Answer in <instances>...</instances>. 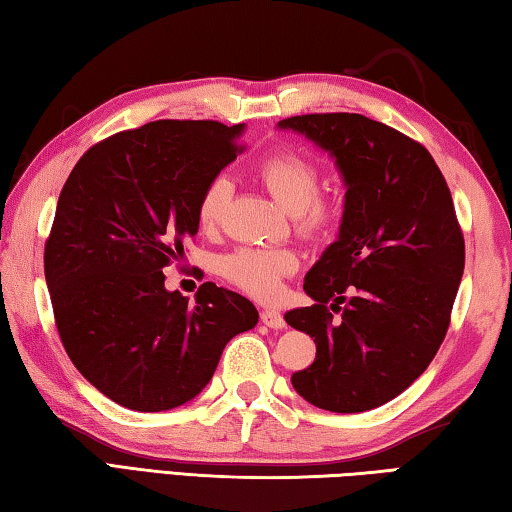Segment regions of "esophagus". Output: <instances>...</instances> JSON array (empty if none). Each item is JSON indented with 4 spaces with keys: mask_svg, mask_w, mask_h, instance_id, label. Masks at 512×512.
Returning <instances> with one entry per match:
<instances>
[{
    "mask_svg": "<svg viewBox=\"0 0 512 512\" xmlns=\"http://www.w3.org/2000/svg\"><path fill=\"white\" fill-rule=\"evenodd\" d=\"M261 321L265 326H270V328H285V319H283V315L279 310H263L261 312Z\"/></svg>",
    "mask_w": 512,
    "mask_h": 512,
    "instance_id": "obj_1",
    "label": "esophagus"
}]
</instances>
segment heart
Wrapping results in <instances>:
<instances>
[{"mask_svg": "<svg viewBox=\"0 0 512 512\" xmlns=\"http://www.w3.org/2000/svg\"><path fill=\"white\" fill-rule=\"evenodd\" d=\"M256 177L285 211L292 213L294 229L303 238H321L342 220V202L335 195L319 193L321 168L299 150L279 148L267 152L256 164ZM231 197V182L215 175L206 182L195 204V218L202 231L220 227ZM297 251L285 247H240L220 261V274L238 290L270 301L279 297L283 279L297 272Z\"/></svg>", "mask_w": 512, "mask_h": 512, "instance_id": "b5f03b06", "label": "heart"}]
</instances>
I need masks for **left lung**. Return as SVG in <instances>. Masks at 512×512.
<instances>
[{
    "mask_svg": "<svg viewBox=\"0 0 512 512\" xmlns=\"http://www.w3.org/2000/svg\"><path fill=\"white\" fill-rule=\"evenodd\" d=\"M279 125L328 150L346 182L339 238L303 283L315 303L285 315L317 344L292 387L319 409L369 411L427 369L450 328L465 265L452 193L423 143L380 121L326 112Z\"/></svg>",
    "mask_w": 512,
    "mask_h": 512,
    "instance_id": "8db88e82",
    "label": "left lung"
}]
</instances>
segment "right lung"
I'll return each mask as SVG.
<instances>
[{
    "instance_id": "obj_1",
    "label": "right lung",
    "mask_w": 512,
    "mask_h": 512,
    "mask_svg": "<svg viewBox=\"0 0 512 512\" xmlns=\"http://www.w3.org/2000/svg\"><path fill=\"white\" fill-rule=\"evenodd\" d=\"M242 125L152 121L98 141L62 186L44 242L53 317L87 382L134 411L184 405L231 337L254 328L249 299L202 283L195 303L164 267L197 233L202 188L236 159Z\"/></svg>"
}]
</instances>
